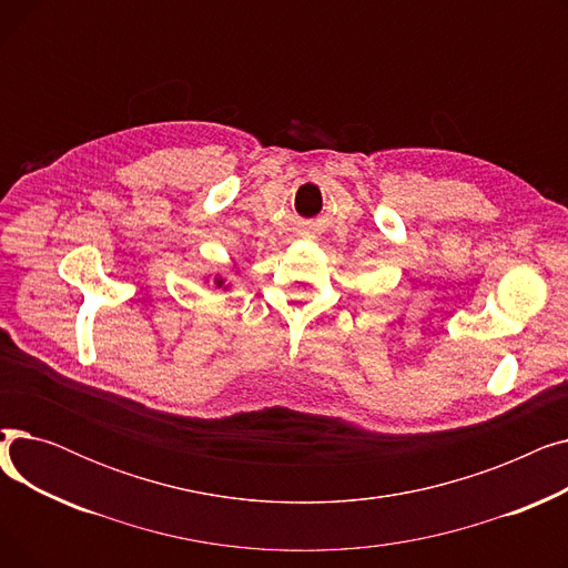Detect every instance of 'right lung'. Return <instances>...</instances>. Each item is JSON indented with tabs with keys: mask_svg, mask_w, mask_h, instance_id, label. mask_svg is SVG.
<instances>
[{
	"mask_svg": "<svg viewBox=\"0 0 568 568\" xmlns=\"http://www.w3.org/2000/svg\"><path fill=\"white\" fill-rule=\"evenodd\" d=\"M212 283H214L216 290H223V292L230 290V283H227V278H225L223 274H214V276H212Z\"/></svg>",
	"mask_w": 568,
	"mask_h": 568,
	"instance_id": "right-lung-1",
	"label": "right lung"
}]
</instances>
